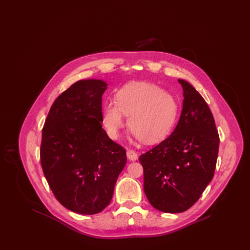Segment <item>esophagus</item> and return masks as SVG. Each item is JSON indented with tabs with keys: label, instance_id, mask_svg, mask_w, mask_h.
<instances>
[{
	"label": "esophagus",
	"instance_id": "34e87169",
	"mask_svg": "<svg viewBox=\"0 0 250 250\" xmlns=\"http://www.w3.org/2000/svg\"><path fill=\"white\" fill-rule=\"evenodd\" d=\"M126 155L130 161H136L138 159V154L133 150H127Z\"/></svg>",
	"mask_w": 250,
	"mask_h": 250
}]
</instances>
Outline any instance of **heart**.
Returning <instances> with one entry per match:
<instances>
[{"mask_svg": "<svg viewBox=\"0 0 250 250\" xmlns=\"http://www.w3.org/2000/svg\"><path fill=\"white\" fill-rule=\"evenodd\" d=\"M179 103L174 95L149 83H130L118 91L116 100L105 103L102 123L111 139H118L127 118L136 139L155 143L172 131L178 118Z\"/></svg>", "mask_w": 250, "mask_h": 250, "instance_id": "obj_1", "label": "heart"}]
</instances>
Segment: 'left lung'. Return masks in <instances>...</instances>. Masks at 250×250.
<instances>
[{
	"instance_id": "8db88e82",
	"label": "left lung",
	"mask_w": 250,
	"mask_h": 250,
	"mask_svg": "<svg viewBox=\"0 0 250 250\" xmlns=\"http://www.w3.org/2000/svg\"><path fill=\"white\" fill-rule=\"evenodd\" d=\"M183 109L165 141L141 155L145 195L152 206L176 214L189 209L214 177L219 136L213 114L196 89L178 80Z\"/></svg>"
}]
</instances>
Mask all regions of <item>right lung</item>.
<instances>
[{
    "label": "right lung",
    "mask_w": 250,
    "mask_h": 250,
    "mask_svg": "<svg viewBox=\"0 0 250 250\" xmlns=\"http://www.w3.org/2000/svg\"><path fill=\"white\" fill-rule=\"evenodd\" d=\"M101 80L79 81L56 98L42 131L41 165L58 202L74 213L95 214L112 199L126 163L125 150L102 128Z\"/></svg>",
    "instance_id": "1"
}]
</instances>
